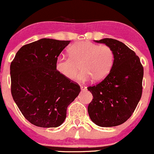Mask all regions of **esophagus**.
<instances>
[{"mask_svg":"<svg viewBox=\"0 0 154 154\" xmlns=\"http://www.w3.org/2000/svg\"><path fill=\"white\" fill-rule=\"evenodd\" d=\"M80 88H81V90H82V91H85V90L87 89V88H86L85 86H84V85H80Z\"/></svg>","mask_w":154,"mask_h":154,"instance_id":"1","label":"esophagus"}]
</instances>
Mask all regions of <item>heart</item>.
Listing matches in <instances>:
<instances>
[{"label":"heart","mask_w":154,"mask_h":154,"mask_svg":"<svg viewBox=\"0 0 154 154\" xmlns=\"http://www.w3.org/2000/svg\"><path fill=\"white\" fill-rule=\"evenodd\" d=\"M69 56L60 55L56 59L55 68L65 78L73 79L79 70L77 79L86 82L92 77L100 81L110 72L114 61V51L106 45H99L90 41H81L69 48Z\"/></svg>","instance_id":"b5f03b06"}]
</instances>
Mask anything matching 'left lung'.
Wrapping results in <instances>:
<instances>
[{
    "label": "left lung",
    "instance_id": "8db88e82",
    "mask_svg": "<svg viewBox=\"0 0 154 154\" xmlns=\"http://www.w3.org/2000/svg\"><path fill=\"white\" fill-rule=\"evenodd\" d=\"M95 42L110 47L114 61L105 79L88 88L93 96L88 114L98 126H118L132 116L140 100L143 67L135 53L119 40L104 38Z\"/></svg>",
    "mask_w": 154,
    "mask_h": 154
}]
</instances>
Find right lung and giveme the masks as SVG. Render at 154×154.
Returning <instances> with one entry per match:
<instances>
[{
    "instance_id": "right-lung-1",
    "label": "right lung",
    "mask_w": 154,
    "mask_h": 154,
    "mask_svg": "<svg viewBox=\"0 0 154 154\" xmlns=\"http://www.w3.org/2000/svg\"><path fill=\"white\" fill-rule=\"evenodd\" d=\"M70 40L43 38L23 45L10 66L11 95L23 116L40 128H57L80 92L78 84L55 68Z\"/></svg>"
}]
</instances>
